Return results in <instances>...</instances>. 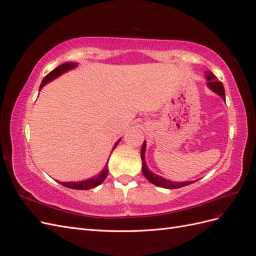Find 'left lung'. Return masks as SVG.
I'll use <instances>...</instances> for the list:
<instances>
[{
    "mask_svg": "<svg viewBox=\"0 0 256 256\" xmlns=\"http://www.w3.org/2000/svg\"><path fill=\"white\" fill-rule=\"evenodd\" d=\"M205 78L207 80V88L216 92V95H219L224 102H226V92H224V86L223 84L218 81L216 76L207 70L205 72ZM145 150H146V142L144 141L142 145V150H141V159H142V173L146 177V180L150 182L152 184L158 186V187L161 188H166V189H177V188H182L184 187V186L191 184L192 182H194L196 180H190V182H173V180H168L166 178L159 176L157 174H154L152 172L146 164L145 161Z\"/></svg>",
    "mask_w": 256,
    "mask_h": 256,
    "instance_id": "obj_1",
    "label": "left lung"
}]
</instances>
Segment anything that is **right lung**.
<instances>
[{
  "label": "right lung",
  "instance_id": "add662e5",
  "mask_svg": "<svg viewBox=\"0 0 256 256\" xmlns=\"http://www.w3.org/2000/svg\"><path fill=\"white\" fill-rule=\"evenodd\" d=\"M76 66H78V63H74V62H68V63H64L62 64L60 66H58L56 69H53V70L48 74L47 76H44L42 84H40V90L46 84L56 80V78H58L60 76H62L63 74L72 70V69H74ZM122 140V138H120V140L116 142L113 146V150L112 152L115 150V147L118 146V144L120 143V141ZM112 154V152H111ZM108 173H109V170H108V162L106 164L104 168H102V171H100L99 174L95 175L94 177L92 178H88V180H81V182H58L60 184H63L64 187H67V188H70V189H76V190H88V189H92V188H95L97 187V186H99L100 184H102L104 180H106V177L108 176Z\"/></svg>",
  "mask_w": 256,
  "mask_h": 256
}]
</instances>
